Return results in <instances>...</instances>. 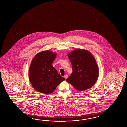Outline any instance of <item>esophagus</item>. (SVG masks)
<instances>
[{"mask_svg": "<svg viewBox=\"0 0 127 127\" xmlns=\"http://www.w3.org/2000/svg\"><path fill=\"white\" fill-rule=\"evenodd\" d=\"M68 76L67 75V74H66V75H65L64 76V78H65L66 79H67V78H68Z\"/></svg>", "mask_w": 127, "mask_h": 127, "instance_id": "obj_1", "label": "esophagus"}]
</instances>
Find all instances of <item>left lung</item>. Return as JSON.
Segmentation results:
<instances>
[{"label": "left lung", "instance_id": "obj_1", "mask_svg": "<svg viewBox=\"0 0 127 127\" xmlns=\"http://www.w3.org/2000/svg\"><path fill=\"white\" fill-rule=\"evenodd\" d=\"M73 73L66 81L78 91L91 88L97 81L99 68L94 55L88 50L75 49L67 54Z\"/></svg>", "mask_w": 127, "mask_h": 127}]
</instances>
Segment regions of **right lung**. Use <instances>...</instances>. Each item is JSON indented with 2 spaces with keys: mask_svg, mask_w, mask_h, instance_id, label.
Masks as SVG:
<instances>
[{
  "mask_svg": "<svg viewBox=\"0 0 127 127\" xmlns=\"http://www.w3.org/2000/svg\"><path fill=\"white\" fill-rule=\"evenodd\" d=\"M57 54L47 50L40 52L32 59L29 70V78L33 88L45 95L54 91L57 86L65 80L52 66Z\"/></svg>",
  "mask_w": 127,
  "mask_h": 127,
  "instance_id": "add662e5",
  "label": "right lung"
}]
</instances>
